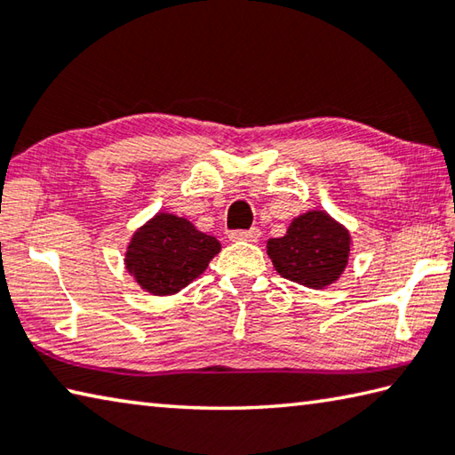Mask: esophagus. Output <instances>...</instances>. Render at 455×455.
<instances>
[{"label": "esophagus", "mask_w": 455, "mask_h": 455, "mask_svg": "<svg viewBox=\"0 0 455 455\" xmlns=\"http://www.w3.org/2000/svg\"><path fill=\"white\" fill-rule=\"evenodd\" d=\"M228 238L233 243H257L260 238V230L259 228H251V230H233V233L228 235Z\"/></svg>", "instance_id": "34e87169"}]
</instances>
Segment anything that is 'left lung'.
Wrapping results in <instances>:
<instances>
[{"label": "left lung", "instance_id": "1", "mask_svg": "<svg viewBox=\"0 0 455 455\" xmlns=\"http://www.w3.org/2000/svg\"><path fill=\"white\" fill-rule=\"evenodd\" d=\"M349 230L323 211L292 219L287 235L271 238L267 252L276 273L309 289H325L347 267Z\"/></svg>", "mask_w": 455, "mask_h": 455}]
</instances>
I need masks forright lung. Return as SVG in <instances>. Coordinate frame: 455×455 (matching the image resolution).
Instances as JSON below:
<instances>
[{
	"instance_id": "right-lung-1",
	"label": "right lung",
	"mask_w": 455,
	"mask_h": 455,
	"mask_svg": "<svg viewBox=\"0 0 455 455\" xmlns=\"http://www.w3.org/2000/svg\"><path fill=\"white\" fill-rule=\"evenodd\" d=\"M220 243L200 233L190 220L158 212L134 233L126 251V268L152 295H174L206 271Z\"/></svg>"
}]
</instances>
